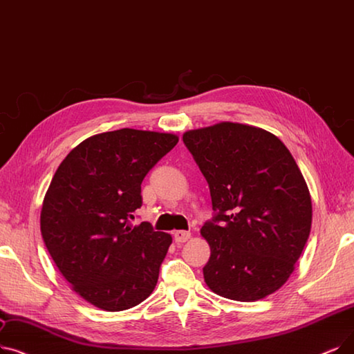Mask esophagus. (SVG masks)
Returning a JSON list of instances; mask_svg holds the SVG:
<instances>
[{
	"label": "esophagus",
	"mask_w": 354,
	"mask_h": 354,
	"mask_svg": "<svg viewBox=\"0 0 354 354\" xmlns=\"http://www.w3.org/2000/svg\"><path fill=\"white\" fill-rule=\"evenodd\" d=\"M174 239L176 243H185L191 239V233L189 232H183V230H179V232L174 233Z\"/></svg>",
	"instance_id": "34e87169"
}]
</instances>
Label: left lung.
I'll return each instance as SVG.
<instances>
[{
	"label": "left lung",
	"instance_id": "left-lung-1",
	"mask_svg": "<svg viewBox=\"0 0 354 354\" xmlns=\"http://www.w3.org/2000/svg\"><path fill=\"white\" fill-rule=\"evenodd\" d=\"M182 139L215 211L201 228L211 249L207 286L241 302L273 294L294 272L311 232V195L295 159L274 134L240 122L189 130Z\"/></svg>",
	"mask_w": 354,
	"mask_h": 354
}]
</instances>
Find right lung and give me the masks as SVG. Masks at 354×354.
Instances as JSON below:
<instances>
[{"mask_svg":"<svg viewBox=\"0 0 354 354\" xmlns=\"http://www.w3.org/2000/svg\"><path fill=\"white\" fill-rule=\"evenodd\" d=\"M178 136L121 129L88 137L59 165L44 195L40 230L55 265L81 298L124 311L155 289L171 234L131 225L142 182Z\"/></svg>","mask_w":354,"mask_h":354,"instance_id":"obj_1","label":"right lung"}]
</instances>
